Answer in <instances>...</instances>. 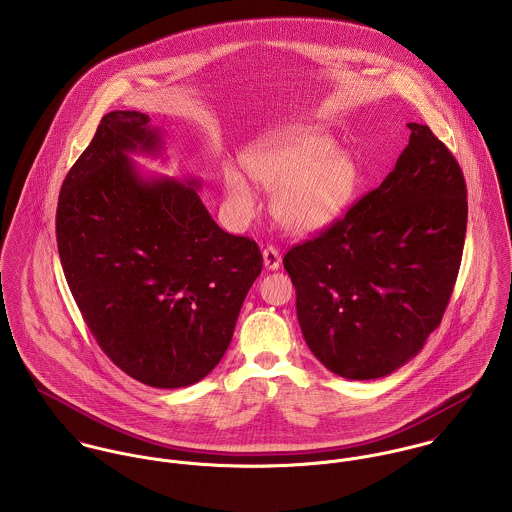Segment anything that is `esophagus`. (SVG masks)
<instances>
[{
	"mask_svg": "<svg viewBox=\"0 0 512 512\" xmlns=\"http://www.w3.org/2000/svg\"><path fill=\"white\" fill-rule=\"evenodd\" d=\"M262 258H264V266H266V270H278V268H280V264H282V254H280L274 246L264 248Z\"/></svg>",
	"mask_w": 512,
	"mask_h": 512,
	"instance_id": "34e87169",
	"label": "esophagus"
}]
</instances>
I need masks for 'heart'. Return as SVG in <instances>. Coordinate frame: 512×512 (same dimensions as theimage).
<instances>
[{"instance_id":"b5f03b06","label":"heart","mask_w":512,"mask_h":512,"mask_svg":"<svg viewBox=\"0 0 512 512\" xmlns=\"http://www.w3.org/2000/svg\"><path fill=\"white\" fill-rule=\"evenodd\" d=\"M246 167L264 191H278L274 215L299 234L329 226L359 187L357 161L321 130H293L266 140L246 155ZM224 195L236 219H252L254 191L234 167H224Z\"/></svg>"}]
</instances>
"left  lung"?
Segmentation results:
<instances>
[{
    "label": "left lung",
    "instance_id": "8db88e82",
    "mask_svg": "<svg viewBox=\"0 0 512 512\" xmlns=\"http://www.w3.org/2000/svg\"><path fill=\"white\" fill-rule=\"evenodd\" d=\"M408 128L380 187L284 256L309 351L349 380L386 376L422 351L461 264V167L428 126Z\"/></svg>",
    "mask_w": 512,
    "mask_h": 512
}]
</instances>
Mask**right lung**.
I'll use <instances>...</instances> for the list:
<instances>
[{"label":"right lung","mask_w":512,"mask_h":512,"mask_svg":"<svg viewBox=\"0 0 512 512\" xmlns=\"http://www.w3.org/2000/svg\"><path fill=\"white\" fill-rule=\"evenodd\" d=\"M163 149L147 114H106L63 181L57 246L110 361L147 386L183 388L219 365L262 254L213 220L199 179L146 177L132 159Z\"/></svg>","instance_id":"add662e5"}]
</instances>
